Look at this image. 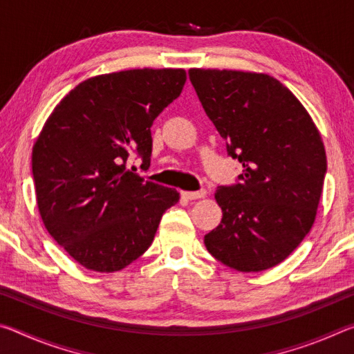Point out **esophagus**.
<instances>
[{"instance_id":"obj_1","label":"esophagus","mask_w":354,"mask_h":354,"mask_svg":"<svg viewBox=\"0 0 354 354\" xmlns=\"http://www.w3.org/2000/svg\"><path fill=\"white\" fill-rule=\"evenodd\" d=\"M206 194H207V192L205 189H201V190H196V192H183V196H184V198H187V200H198V198H205Z\"/></svg>"}]
</instances>
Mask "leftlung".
<instances>
[{"mask_svg":"<svg viewBox=\"0 0 354 354\" xmlns=\"http://www.w3.org/2000/svg\"><path fill=\"white\" fill-rule=\"evenodd\" d=\"M206 115L242 164L234 185H220L223 217L205 236L209 253L237 272L283 262L314 225L326 153L313 118L289 88L263 73L190 68Z\"/></svg>","mask_w":354,"mask_h":354,"instance_id":"left-lung-1","label":"left lung"}]
</instances>
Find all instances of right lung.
I'll use <instances>...</instances> for the list:
<instances>
[{
	"label": "right lung",
	"instance_id": "add662e5",
	"mask_svg": "<svg viewBox=\"0 0 354 354\" xmlns=\"http://www.w3.org/2000/svg\"><path fill=\"white\" fill-rule=\"evenodd\" d=\"M183 68H139L88 77L61 100L32 147L35 196L51 237L82 267L118 272L151 245L175 189L128 170H148L154 118L176 100Z\"/></svg>",
	"mask_w": 354,
	"mask_h": 354
}]
</instances>
